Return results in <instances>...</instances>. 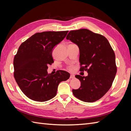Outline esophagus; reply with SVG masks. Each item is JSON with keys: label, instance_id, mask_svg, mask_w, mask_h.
<instances>
[{"label": "esophagus", "instance_id": "obj_1", "mask_svg": "<svg viewBox=\"0 0 131 131\" xmlns=\"http://www.w3.org/2000/svg\"><path fill=\"white\" fill-rule=\"evenodd\" d=\"M75 78V77H74V75L73 74H71L70 75V79H73V78Z\"/></svg>", "mask_w": 131, "mask_h": 131}]
</instances>
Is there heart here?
Wrapping results in <instances>:
<instances>
[{
	"label": "heart",
	"instance_id": "1",
	"mask_svg": "<svg viewBox=\"0 0 131 131\" xmlns=\"http://www.w3.org/2000/svg\"><path fill=\"white\" fill-rule=\"evenodd\" d=\"M68 69H69V70H70V71H71V70H73V69H74V66L72 65H69L68 67Z\"/></svg>",
	"mask_w": 131,
	"mask_h": 131
}]
</instances>
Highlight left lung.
<instances>
[{"mask_svg": "<svg viewBox=\"0 0 131 131\" xmlns=\"http://www.w3.org/2000/svg\"><path fill=\"white\" fill-rule=\"evenodd\" d=\"M66 39L79 48L80 71H87L88 76L77 75L81 84L73 90L75 97L87 102L96 101L112 87L117 71L114 52L104 36L90 30H71Z\"/></svg>", "mask_w": 131, "mask_h": 131, "instance_id": "8db88e82", "label": "left lung"}]
</instances>
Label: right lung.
<instances>
[{"mask_svg":"<svg viewBox=\"0 0 131 131\" xmlns=\"http://www.w3.org/2000/svg\"><path fill=\"white\" fill-rule=\"evenodd\" d=\"M68 31L35 33L19 47L14 57V77L19 88L30 99L44 102L56 95L58 85L70 78L59 70L48 74L49 65L54 62L52 50L67 35Z\"/></svg>","mask_w":131,"mask_h":131,"instance_id":"1","label":"right lung"}]
</instances>
